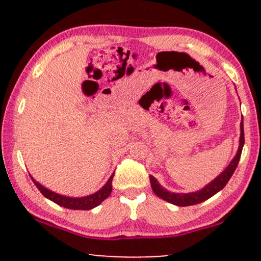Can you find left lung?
Listing matches in <instances>:
<instances>
[{"instance_id":"1","label":"left lung","mask_w":261,"mask_h":261,"mask_svg":"<svg viewBox=\"0 0 261 261\" xmlns=\"http://www.w3.org/2000/svg\"><path fill=\"white\" fill-rule=\"evenodd\" d=\"M240 130L241 133H240V139H239V148L237 151V154H235L234 158L231 159L229 165H228L226 169H224L222 172L215 178V179L206 184L204 188L199 189V190L194 191V192H188V194H183V192H171L169 190H166L165 188H163L154 177L149 176V180H151V187H152L153 192H154L159 198H162L164 201L178 206H188V205L198 204V203H202L206 201L208 198L213 197L214 195L217 194V192L221 191L224 187H226L228 180L230 179V177L233 176L235 169H237L239 160H240L242 147H244V144H245L244 120H242L240 123Z\"/></svg>"}]
</instances>
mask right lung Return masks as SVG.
I'll return each instance as SVG.
<instances>
[{"label":"right lung","mask_w":261,"mask_h":261,"mask_svg":"<svg viewBox=\"0 0 261 261\" xmlns=\"http://www.w3.org/2000/svg\"><path fill=\"white\" fill-rule=\"evenodd\" d=\"M113 177H114V173L110 176L108 181H107V183L103 185L98 191L94 192V194L83 196V197H70V196H64L49 190V189L45 188L44 185H41L39 181L35 180L34 178L31 176L33 183L37 185L39 191H40L46 198H48L49 201L55 202L56 204H58L60 206H64V208L72 209V210H90L92 208H95V206L101 204V203L105 201L106 198H108L109 195L112 194Z\"/></svg>","instance_id":"add662e5"}]
</instances>
